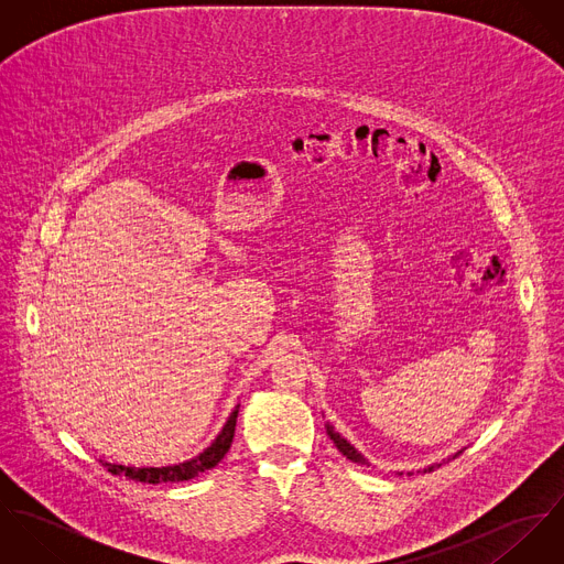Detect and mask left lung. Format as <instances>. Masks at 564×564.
<instances>
[{
	"instance_id": "obj_1",
	"label": "left lung",
	"mask_w": 564,
	"mask_h": 564,
	"mask_svg": "<svg viewBox=\"0 0 564 564\" xmlns=\"http://www.w3.org/2000/svg\"><path fill=\"white\" fill-rule=\"evenodd\" d=\"M325 430H327V436L334 441L336 449H338V452H340L345 458H349L351 463H358V465H369V463H367V458H365V456H362V454H360V452H358V449H356V447H354V445H351L347 438H343V436H340V434L334 430V425L325 423ZM458 454H463V452H458ZM458 454H454V456H447L443 463H449V460H452V458H456ZM443 463H434V465L425 467L423 471H434V469H438ZM400 476H402V474H400Z\"/></svg>"
}]
</instances>
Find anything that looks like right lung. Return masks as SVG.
I'll use <instances>...</instances> for the list:
<instances>
[{
  "mask_svg": "<svg viewBox=\"0 0 564 564\" xmlns=\"http://www.w3.org/2000/svg\"><path fill=\"white\" fill-rule=\"evenodd\" d=\"M239 403L235 405V410L230 412L226 425L221 427V432L217 434V438L195 458L177 463V465H169V467H126V465H117V463H106L99 460L112 476H121L126 480H137V482L161 484V482H184V480H193L195 476L217 467L221 463V458L228 454L232 438H235V427H237V416H239Z\"/></svg>",
  "mask_w": 564,
  "mask_h": 564,
  "instance_id": "obj_1",
  "label": "right lung"
}]
</instances>
